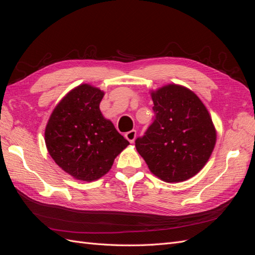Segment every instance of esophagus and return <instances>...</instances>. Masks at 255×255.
<instances>
[{
  "mask_svg": "<svg viewBox=\"0 0 255 255\" xmlns=\"http://www.w3.org/2000/svg\"><path fill=\"white\" fill-rule=\"evenodd\" d=\"M125 137L127 138V139H128L129 142H134L135 138H136V130H135V129L128 130V133L125 134Z\"/></svg>",
  "mask_w": 255,
  "mask_h": 255,
  "instance_id": "1",
  "label": "esophagus"
}]
</instances>
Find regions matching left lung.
Returning <instances> with one entry per match:
<instances>
[{"label": "left lung", "instance_id": "obj_1", "mask_svg": "<svg viewBox=\"0 0 255 255\" xmlns=\"http://www.w3.org/2000/svg\"><path fill=\"white\" fill-rule=\"evenodd\" d=\"M155 118L135 146L150 171L167 183L195 176L210 159L217 140L212 117L187 87L168 84L151 90Z\"/></svg>", "mask_w": 255, "mask_h": 255}]
</instances>
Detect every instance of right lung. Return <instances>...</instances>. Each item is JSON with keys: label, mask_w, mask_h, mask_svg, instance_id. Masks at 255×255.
Listing matches in <instances>:
<instances>
[{"label": "right lung", "mask_w": 255, "mask_h": 255, "mask_svg": "<svg viewBox=\"0 0 255 255\" xmlns=\"http://www.w3.org/2000/svg\"><path fill=\"white\" fill-rule=\"evenodd\" d=\"M103 97L98 87L79 85L60 100L45 127L49 154L75 180H99L129 144L100 111Z\"/></svg>", "instance_id": "1"}]
</instances>
